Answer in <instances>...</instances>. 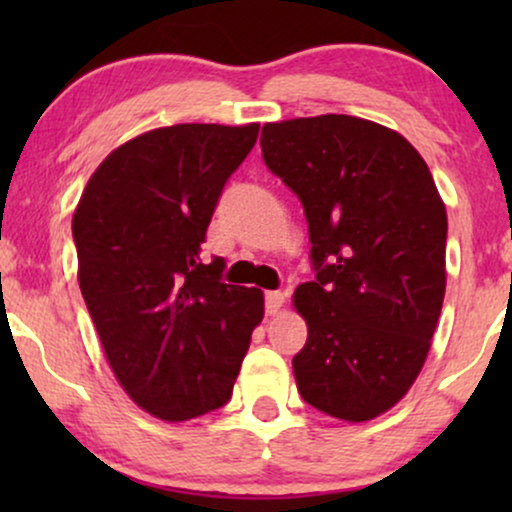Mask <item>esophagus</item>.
<instances>
[{
    "instance_id": "34e87169",
    "label": "esophagus",
    "mask_w": 512,
    "mask_h": 512,
    "mask_svg": "<svg viewBox=\"0 0 512 512\" xmlns=\"http://www.w3.org/2000/svg\"><path fill=\"white\" fill-rule=\"evenodd\" d=\"M286 296L282 291H268L265 293V312L268 314H277L279 310H282Z\"/></svg>"
}]
</instances>
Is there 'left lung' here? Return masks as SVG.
Segmentation results:
<instances>
[{
  "label": "left lung",
  "instance_id": "left-lung-1",
  "mask_svg": "<svg viewBox=\"0 0 512 512\" xmlns=\"http://www.w3.org/2000/svg\"><path fill=\"white\" fill-rule=\"evenodd\" d=\"M261 149L310 228L314 279L293 296L307 321L298 391L326 415L368 422L401 401L429 354L445 298V205L415 146L363 118L268 123Z\"/></svg>",
  "mask_w": 512,
  "mask_h": 512
}]
</instances>
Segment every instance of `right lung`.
Listing matches in <instances>:
<instances>
[{"label":"right lung","instance_id":"right-lung-1","mask_svg":"<svg viewBox=\"0 0 512 512\" xmlns=\"http://www.w3.org/2000/svg\"><path fill=\"white\" fill-rule=\"evenodd\" d=\"M258 123H181L109 153L72 219L79 286L116 380L139 408L184 422L226 405L263 319V291L221 279L200 244Z\"/></svg>","mask_w":512,"mask_h":512}]
</instances>
